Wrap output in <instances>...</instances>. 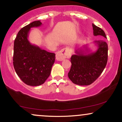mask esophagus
<instances>
[{
  "label": "esophagus",
  "mask_w": 122,
  "mask_h": 122,
  "mask_svg": "<svg viewBox=\"0 0 122 122\" xmlns=\"http://www.w3.org/2000/svg\"><path fill=\"white\" fill-rule=\"evenodd\" d=\"M71 56V54L67 48H63L56 54V60L57 61H62L65 58H69Z\"/></svg>",
  "instance_id": "esophagus-1"
}]
</instances>
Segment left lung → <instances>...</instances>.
<instances>
[{
  "mask_svg": "<svg viewBox=\"0 0 122 122\" xmlns=\"http://www.w3.org/2000/svg\"><path fill=\"white\" fill-rule=\"evenodd\" d=\"M94 36L106 38L102 29L92 24ZM98 47L95 52H90L86 46L76 51L71 56V66L68 77L73 83L81 86L93 83L101 75L106 66L108 58V46L105 41H95Z\"/></svg>",
  "mask_w": 122,
  "mask_h": 122,
  "instance_id": "left-lung-1",
  "label": "left lung"
}]
</instances>
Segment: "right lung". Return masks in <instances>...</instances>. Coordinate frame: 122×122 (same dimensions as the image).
Instances as JSON below:
<instances>
[{
    "label": "right lung",
    "instance_id": "right-lung-1",
    "mask_svg": "<svg viewBox=\"0 0 122 122\" xmlns=\"http://www.w3.org/2000/svg\"><path fill=\"white\" fill-rule=\"evenodd\" d=\"M42 25L35 21L19 30L14 41L13 64L16 73L22 81L29 86L43 84L51 74L56 55L32 44L28 37L30 28Z\"/></svg>",
    "mask_w": 122,
    "mask_h": 122
}]
</instances>
